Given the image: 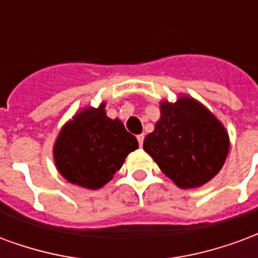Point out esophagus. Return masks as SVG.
Wrapping results in <instances>:
<instances>
[{
  "label": "esophagus",
  "mask_w": 258,
  "mask_h": 258,
  "mask_svg": "<svg viewBox=\"0 0 258 258\" xmlns=\"http://www.w3.org/2000/svg\"><path fill=\"white\" fill-rule=\"evenodd\" d=\"M137 142H139V146L142 147L143 142H144V135H139V136H137Z\"/></svg>",
  "instance_id": "esophagus-1"
}]
</instances>
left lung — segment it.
<instances>
[{"label": "left lung", "mask_w": 258, "mask_h": 258, "mask_svg": "<svg viewBox=\"0 0 258 258\" xmlns=\"http://www.w3.org/2000/svg\"><path fill=\"white\" fill-rule=\"evenodd\" d=\"M161 118L143 148L159 169L183 189L198 188L221 170L229 150L224 125L189 96L159 103Z\"/></svg>", "instance_id": "obj_1"}]
</instances>
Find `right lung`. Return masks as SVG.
<instances>
[{
  "mask_svg": "<svg viewBox=\"0 0 258 258\" xmlns=\"http://www.w3.org/2000/svg\"><path fill=\"white\" fill-rule=\"evenodd\" d=\"M104 108L106 101L97 108L78 111L60 129L53 144L56 169L69 183L82 188L106 185L139 147L122 121L108 118Z\"/></svg>",
  "mask_w": 258,
  "mask_h": 258,
  "instance_id": "add662e5",
  "label": "right lung"
}]
</instances>
